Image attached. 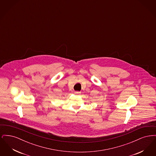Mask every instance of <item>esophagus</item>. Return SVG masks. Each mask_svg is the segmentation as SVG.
<instances>
[{
    "instance_id": "esophagus-1",
    "label": "esophagus",
    "mask_w": 156,
    "mask_h": 156,
    "mask_svg": "<svg viewBox=\"0 0 156 156\" xmlns=\"http://www.w3.org/2000/svg\"><path fill=\"white\" fill-rule=\"evenodd\" d=\"M80 93H81L80 92H75V94H79Z\"/></svg>"
}]
</instances>
